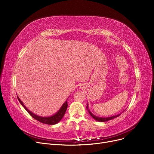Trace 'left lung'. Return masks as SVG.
Wrapping results in <instances>:
<instances>
[{
    "instance_id": "left-lung-1",
    "label": "left lung",
    "mask_w": 154,
    "mask_h": 154,
    "mask_svg": "<svg viewBox=\"0 0 154 154\" xmlns=\"http://www.w3.org/2000/svg\"><path fill=\"white\" fill-rule=\"evenodd\" d=\"M87 109H88V112H89L90 115L92 116V117L94 118V119H96V121H97V122H107V121H109V120L113 119H114L116 118H117V117H118V116H119L121 114H119L118 115H116V116H112V117H109V118H100V117H97V116H96L95 115L93 114L89 110H88V105H87Z\"/></svg>"
}]
</instances>
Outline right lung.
Here are the masks:
<instances>
[{
    "label": "right lung",
    "instance_id": "add662e5",
    "mask_svg": "<svg viewBox=\"0 0 154 154\" xmlns=\"http://www.w3.org/2000/svg\"><path fill=\"white\" fill-rule=\"evenodd\" d=\"M17 98H18V101H19L20 104L23 106H24V108L26 110L27 112H28L32 118L35 119L36 120L38 121V122H40L41 123H44V124H47V125H54V124L58 123L63 117V116H64L65 113H66V110L67 109V105H68L67 101H66V102H65V103L62 105L61 108L60 109V110L57 112V113L51 116H49V117H42V116H37L32 112H31V111H29L26 108V106L24 105V103H22V101L20 100V98L18 96H17Z\"/></svg>",
    "mask_w": 154,
    "mask_h": 154
}]
</instances>
